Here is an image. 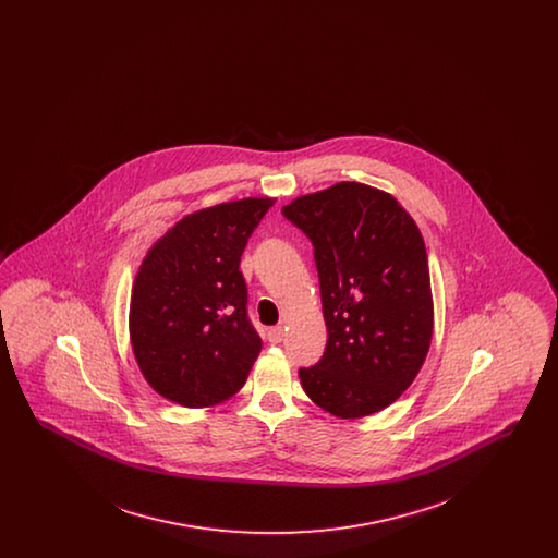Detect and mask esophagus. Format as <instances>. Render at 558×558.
<instances>
[{"mask_svg": "<svg viewBox=\"0 0 558 558\" xmlns=\"http://www.w3.org/2000/svg\"><path fill=\"white\" fill-rule=\"evenodd\" d=\"M267 339L269 343H282L284 341V328L282 326H274L267 330Z\"/></svg>", "mask_w": 558, "mask_h": 558, "instance_id": "1", "label": "esophagus"}]
</instances>
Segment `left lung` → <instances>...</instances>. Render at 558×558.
Here are the masks:
<instances>
[{
    "mask_svg": "<svg viewBox=\"0 0 558 558\" xmlns=\"http://www.w3.org/2000/svg\"><path fill=\"white\" fill-rule=\"evenodd\" d=\"M282 215L314 244L328 330L301 387L339 418L385 410L412 385L433 339L423 234L398 201L360 182L294 198Z\"/></svg>",
    "mask_w": 558,
    "mask_h": 558,
    "instance_id": "8db88e82",
    "label": "left lung"
}]
</instances>
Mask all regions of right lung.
I'll return each mask as SVG.
<instances>
[{"label": "right lung", "mask_w": 558, "mask_h": 558, "mask_svg": "<svg viewBox=\"0 0 558 558\" xmlns=\"http://www.w3.org/2000/svg\"><path fill=\"white\" fill-rule=\"evenodd\" d=\"M276 198L182 217L146 253L130 303L133 355L148 385L186 408L239 393L262 339L246 318L240 255Z\"/></svg>", "instance_id": "add662e5"}]
</instances>
